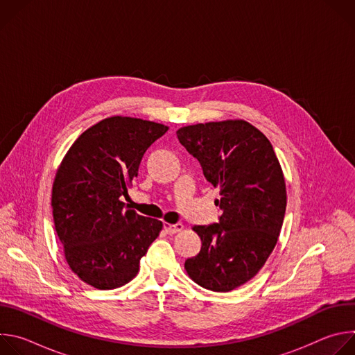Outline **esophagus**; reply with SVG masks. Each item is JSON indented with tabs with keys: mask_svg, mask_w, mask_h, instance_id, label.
Instances as JSON below:
<instances>
[{
	"mask_svg": "<svg viewBox=\"0 0 355 355\" xmlns=\"http://www.w3.org/2000/svg\"><path fill=\"white\" fill-rule=\"evenodd\" d=\"M182 229H184V225H182V223H175V225L164 223V230H166V233H168V234H175V233L181 232Z\"/></svg>",
	"mask_w": 355,
	"mask_h": 355,
	"instance_id": "esophagus-1",
	"label": "esophagus"
}]
</instances>
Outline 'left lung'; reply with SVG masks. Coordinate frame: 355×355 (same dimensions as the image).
Instances as JSON below:
<instances>
[{
  "label": "left lung",
  "instance_id": "left-lung-1",
  "mask_svg": "<svg viewBox=\"0 0 355 355\" xmlns=\"http://www.w3.org/2000/svg\"><path fill=\"white\" fill-rule=\"evenodd\" d=\"M180 143L219 188V223L193 226L200 251L184 264L188 277L215 292H229L254 278L281 233L286 185L272 144L256 126L226 119L182 126Z\"/></svg>",
  "mask_w": 355,
  "mask_h": 355
}]
</instances>
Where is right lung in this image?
Listing matches in <instances>:
<instances>
[{
    "label": "right lung",
    "mask_w": 355,
    "mask_h": 355,
    "mask_svg": "<svg viewBox=\"0 0 355 355\" xmlns=\"http://www.w3.org/2000/svg\"><path fill=\"white\" fill-rule=\"evenodd\" d=\"M168 126L115 115L83 132L63 157L52 187L56 233L70 270L96 289H115L139 272L163 222L137 215L128 195L146 150Z\"/></svg>",
    "instance_id": "right-lung-1"
}]
</instances>
